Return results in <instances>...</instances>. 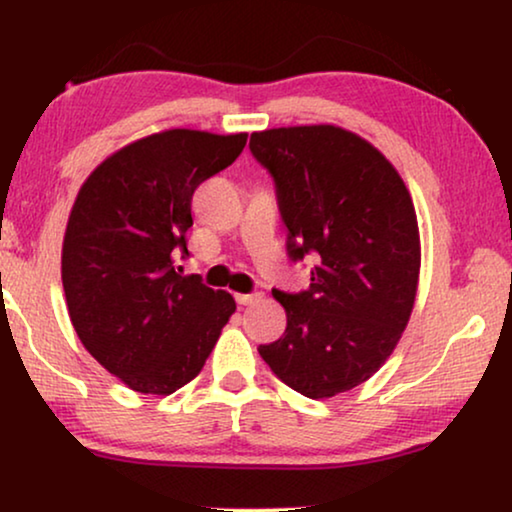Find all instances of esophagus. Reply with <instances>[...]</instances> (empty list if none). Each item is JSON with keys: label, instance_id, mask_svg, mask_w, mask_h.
<instances>
[{"label": "esophagus", "instance_id": "34e87169", "mask_svg": "<svg viewBox=\"0 0 512 512\" xmlns=\"http://www.w3.org/2000/svg\"><path fill=\"white\" fill-rule=\"evenodd\" d=\"M263 298V293L261 291H251V293H237L235 296V300L240 305H254V303H258V300Z\"/></svg>", "mask_w": 512, "mask_h": 512}]
</instances>
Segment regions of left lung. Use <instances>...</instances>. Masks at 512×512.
I'll list each match as a JSON object with an SVG mask.
<instances>
[{
    "instance_id": "8db88e82",
    "label": "left lung",
    "mask_w": 512,
    "mask_h": 512,
    "mask_svg": "<svg viewBox=\"0 0 512 512\" xmlns=\"http://www.w3.org/2000/svg\"><path fill=\"white\" fill-rule=\"evenodd\" d=\"M249 149L275 184L286 254L314 261L305 291H272L286 331L258 354L307 398L359 387L394 352L415 305L408 188L375 146L335 125L254 132Z\"/></svg>"
}]
</instances>
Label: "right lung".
Listing matches in <instances>:
<instances>
[{
  "label": "right lung",
  "instance_id": "obj_1",
  "mask_svg": "<svg viewBox=\"0 0 512 512\" xmlns=\"http://www.w3.org/2000/svg\"><path fill=\"white\" fill-rule=\"evenodd\" d=\"M247 135L167 130L104 160L81 186L62 244V286L83 347L130 389L172 394L205 366L235 312L226 291L184 277L202 181Z\"/></svg>",
  "mask_w": 512,
  "mask_h": 512
}]
</instances>
